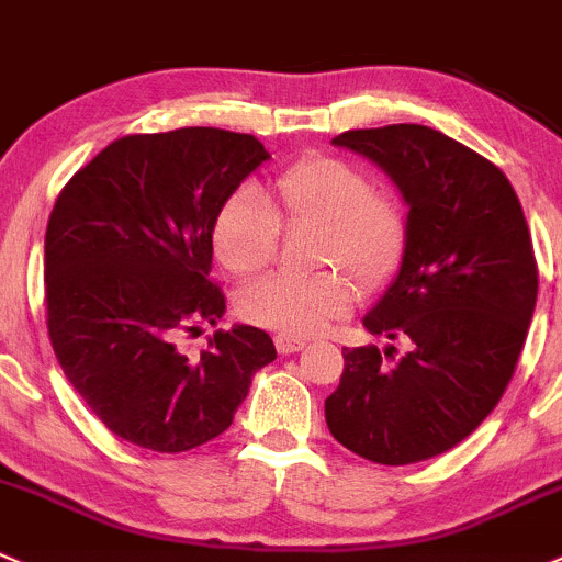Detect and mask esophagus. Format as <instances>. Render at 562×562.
<instances>
[{"label": "esophagus", "mask_w": 562, "mask_h": 562, "mask_svg": "<svg viewBox=\"0 0 562 562\" xmlns=\"http://www.w3.org/2000/svg\"><path fill=\"white\" fill-rule=\"evenodd\" d=\"M276 346H279L281 355H294L305 346V338H297V335H276Z\"/></svg>", "instance_id": "1"}]
</instances>
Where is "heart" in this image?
<instances>
[{"instance_id": "obj_1", "label": "heart", "mask_w": 562, "mask_h": 562, "mask_svg": "<svg viewBox=\"0 0 562 562\" xmlns=\"http://www.w3.org/2000/svg\"><path fill=\"white\" fill-rule=\"evenodd\" d=\"M279 212L286 224L319 227L314 259L346 268L373 286L401 262L408 218L401 200L370 187L368 172L340 156L314 154L276 176L270 202L254 187L229 196L213 224V251L235 276L268 268L279 248ZM355 305V283L340 270L314 276H270L248 283L238 297L240 314L281 335H314Z\"/></svg>"}]
</instances>
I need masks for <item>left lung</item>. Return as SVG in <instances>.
<instances>
[{
    "mask_svg": "<svg viewBox=\"0 0 562 562\" xmlns=\"http://www.w3.org/2000/svg\"><path fill=\"white\" fill-rule=\"evenodd\" d=\"M333 143L368 156L401 189L408 243L362 319L392 344L346 349L324 419L370 462L430 460L487 419L522 355L539 294L528 222L493 161L430 126L351 130Z\"/></svg>",
    "mask_w": 562,
    "mask_h": 562,
    "instance_id": "8db88e82",
    "label": "left lung"
}]
</instances>
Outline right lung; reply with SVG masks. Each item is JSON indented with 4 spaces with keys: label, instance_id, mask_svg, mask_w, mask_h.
Returning <instances> with one entry per match:
<instances>
[{
    "label": "right lung",
    "instance_id": "right-lung-1",
    "mask_svg": "<svg viewBox=\"0 0 562 562\" xmlns=\"http://www.w3.org/2000/svg\"><path fill=\"white\" fill-rule=\"evenodd\" d=\"M270 154L254 135L183 126L126 135L80 167L45 229L48 335L102 425L151 452H189L233 425L270 335L235 324L196 357L178 335L224 316L213 224Z\"/></svg>",
    "mask_w": 562,
    "mask_h": 562
}]
</instances>
